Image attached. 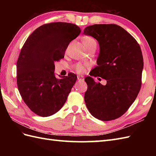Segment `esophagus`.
<instances>
[{"instance_id":"esophagus-1","label":"esophagus","mask_w":156,"mask_h":156,"mask_svg":"<svg viewBox=\"0 0 156 156\" xmlns=\"http://www.w3.org/2000/svg\"><path fill=\"white\" fill-rule=\"evenodd\" d=\"M78 80L79 81H83V80H84V76H82V75H78Z\"/></svg>"}]
</instances>
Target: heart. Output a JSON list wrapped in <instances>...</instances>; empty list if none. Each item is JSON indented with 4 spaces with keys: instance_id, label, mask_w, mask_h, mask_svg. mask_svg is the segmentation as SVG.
I'll return each instance as SVG.
<instances>
[{
    "instance_id": "b5f03b06",
    "label": "heart",
    "mask_w": 156,
    "mask_h": 156,
    "mask_svg": "<svg viewBox=\"0 0 156 156\" xmlns=\"http://www.w3.org/2000/svg\"><path fill=\"white\" fill-rule=\"evenodd\" d=\"M83 43L85 45V47L87 49L92 47V46H97V41H96L94 38L89 37V36H87V37H84L83 38ZM75 68H76V71L80 73L83 72L85 70V66L81 64H76Z\"/></svg>"
}]
</instances>
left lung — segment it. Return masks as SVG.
<instances>
[{"mask_svg": "<svg viewBox=\"0 0 156 156\" xmlns=\"http://www.w3.org/2000/svg\"><path fill=\"white\" fill-rule=\"evenodd\" d=\"M84 34L97 39L100 47L97 66L84 79L88 85L86 105L99 120H114L128 110L140 92L144 68L141 48L133 36L117 25H90ZM91 76L105 79L107 84L97 83Z\"/></svg>", "mask_w": 156, "mask_h": 156, "instance_id": "1", "label": "left lung"}]
</instances>
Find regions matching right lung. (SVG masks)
<instances>
[{"mask_svg":"<svg viewBox=\"0 0 156 156\" xmlns=\"http://www.w3.org/2000/svg\"><path fill=\"white\" fill-rule=\"evenodd\" d=\"M75 24L50 23L29 35L16 62L17 87L23 101L39 116L49 117L64 106L77 76L55 77L54 62L64 58L70 41L80 34Z\"/></svg>","mask_w":156,"mask_h":156,"instance_id":"add662e5","label":"right lung"}]
</instances>
